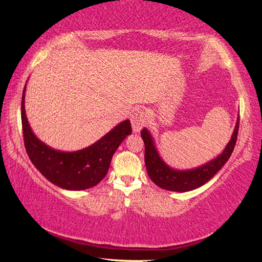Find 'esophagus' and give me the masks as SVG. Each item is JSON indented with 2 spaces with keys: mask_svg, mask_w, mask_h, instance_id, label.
Wrapping results in <instances>:
<instances>
[{
  "mask_svg": "<svg viewBox=\"0 0 262 262\" xmlns=\"http://www.w3.org/2000/svg\"><path fill=\"white\" fill-rule=\"evenodd\" d=\"M130 120H132L133 130H134L135 133H138L144 126H145L146 121H147V116L145 114V111L138 109L135 111L134 114H133Z\"/></svg>",
  "mask_w": 262,
  "mask_h": 262,
  "instance_id": "esophagus-1",
  "label": "esophagus"
}]
</instances>
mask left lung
Masks as SVG:
<instances>
[{
  "label": "left lung",
  "instance_id": "8db88e82",
  "mask_svg": "<svg viewBox=\"0 0 262 262\" xmlns=\"http://www.w3.org/2000/svg\"><path fill=\"white\" fill-rule=\"evenodd\" d=\"M238 122H240V116L236 119L230 142L219 157L198 168L189 170H177L166 164L160 157L151 133L147 128H143L141 136L145 144V165L148 177L155 185L170 191L186 192L202 187L223 168L227 160L230 159L236 143Z\"/></svg>",
  "mask_w": 262,
  "mask_h": 262
}]
</instances>
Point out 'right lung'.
Here are the masks:
<instances>
[{
    "instance_id": "obj_1",
    "label": "right lung",
    "mask_w": 262,
    "mask_h": 262,
    "mask_svg": "<svg viewBox=\"0 0 262 262\" xmlns=\"http://www.w3.org/2000/svg\"><path fill=\"white\" fill-rule=\"evenodd\" d=\"M26 85L22 93L21 121L25 147L32 164L47 180L66 190L79 191L98 185L107 176L116 149L127 135L132 134L130 121H121L85 148L73 152L58 151L33 134L26 116Z\"/></svg>"
}]
</instances>
